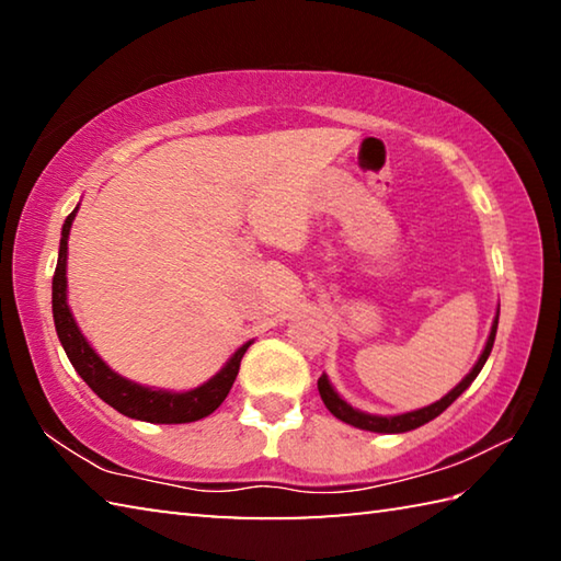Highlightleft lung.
I'll return each mask as SVG.
<instances>
[{"mask_svg":"<svg viewBox=\"0 0 561 561\" xmlns=\"http://www.w3.org/2000/svg\"><path fill=\"white\" fill-rule=\"evenodd\" d=\"M497 319H500V309H497V317L495 321H492V329H490V336H488V344H485V351H482V356L478 358V364H474L472 371L462 378V381L453 388V391L448 396H443L440 401H435L431 405L425 408H417V411L413 413H403V415H368V413H360L356 411V408H351L346 401H341L339 393L331 388L329 378L321 374L319 378V396L321 401H324V405L329 408L331 413H334L339 421H344L348 425H354V428H360V431H371V433H405V431H415L421 428V425H425L428 421H433V417H438L445 408H448L455 398H458L465 388H468L474 378H478V374L482 371V366H485V360L490 356L492 351V344H495V334H497Z\"/></svg>","mask_w":561,"mask_h":561,"instance_id":"1","label":"left lung"}]
</instances>
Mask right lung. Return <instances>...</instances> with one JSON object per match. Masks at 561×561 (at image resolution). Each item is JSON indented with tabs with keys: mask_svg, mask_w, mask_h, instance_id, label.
Segmentation results:
<instances>
[{
	"mask_svg": "<svg viewBox=\"0 0 561 561\" xmlns=\"http://www.w3.org/2000/svg\"><path fill=\"white\" fill-rule=\"evenodd\" d=\"M79 210V207H76ZM76 210L66 217L61 230V247H59V262H56L54 282H51V309H54V324L56 334H59L61 346L69 356L71 366L79 371L83 381L96 393L101 401H106L118 413L136 417V421L146 423H193L201 417L210 415L215 408L230 393V388L240 371V360L250 344H244L234 351V356L227 360L225 368L210 381L193 388L185 393H170V391H153V388L138 386L126 378L113 374L111 368L103 364L101 356L89 346V341L76 327V321L66 304V250H69V230L76 217Z\"/></svg>",
	"mask_w": 561,
	"mask_h": 561,
	"instance_id": "right-lung-1",
	"label": "right lung"
}]
</instances>
